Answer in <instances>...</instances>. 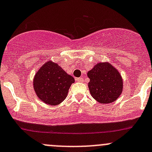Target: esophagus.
Returning <instances> with one entry per match:
<instances>
[{"instance_id": "obj_1", "label": "esophagus", "mask_w": 152, "mask_h": 152, "mask_svg": "<svg viewBox=\"0 0 152 152\" xmlns=\"http://www.w3.org/2000/svg\"><path fill=\"white\" fill-rule=\"evenodd\" d=\"M76 80L78 82H82L84 81V79H83V78H82V77H79V78H77Z\"/></svg>"}]
</instances>
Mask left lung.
Instances as JSON below:
<instances>
[{"label":"left lung","instance_id":"obj_1","mask_svg":"<svg viewBox=\"0 0 152 152\" xmlns=\"http://www.w3.org/2000/svg\"><path fill=\"white\" fill-rule=\"evenodd\" d=\"M88 87L94 99L101 104L115 102L123 91V79L110 62H99L87 72Z\"/></svg>","mask_w":152,"mask_h":152}]
</instances>
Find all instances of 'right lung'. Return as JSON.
Returning <instances> with one entry per match:
<instances>
[{
	"label": "right lung",
	"mask_w": 152,
	"mask_h": 152,
	"mask_svg": "<svg viewBox=\"0 0 152 152\" xmlns=\"http://www.w3.org/2000/svg\"><path fill=\"white\" fill-rule=\"evenodd\" d=\"M74 78L68 75L57 63L48 61L39 68L33 79V87L38 99L50 106L62 103L74 83Z\"/></svg>",
	"instance_id": "add662e5"
}]
</instances>
